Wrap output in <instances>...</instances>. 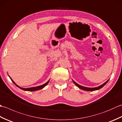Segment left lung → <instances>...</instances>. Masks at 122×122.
Masks as SVG:
<instances>
[{
  "label": "left lung",
  "mask_w": 122,
  "mask_h": 122,
  "mask_svg": "<svg viewBox=\"0 0 122 122\" xmlns=\"http://www.w3.org/2000/svg\"><path fill=\"white\" fill-rule=\"evenodd\" d=\"M108 80H107V82H105L104 84H102L101 85H100V86H98V87H84V86H81V85H80L78 84L77 83H76V82H74L73 80V82L74 83L76 84V86L79 88V89H82V90H84V91H95V90H99V89H101V88L104 86V85L108 82Z\"/></svg>",
  "instance_id": "1"
}]
</instances>
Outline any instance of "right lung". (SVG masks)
I'll return each instance as SVG.
<instances>
[{
	"mask_svg": "<svg viewBox=\"0 0 122 122\" xmlns=\"http://www.w3.org/2000/svg\"><path fill=\"white\" fill-rule=\"evenodd\" d=\"M9 77L10 78V79H11V81H12V82L14 83L15 85H16V86H17V87L20 88V89H21V90H22L27 91H37V90H40V89H43V88L44 87H45V86H46V85L48 84V83H49V81H50V80H49V81H48L47 82H46V83H45V84H43V85H40V86H36V87H30V88H27V89H25V88H22V87H20V86H18V85H17L14 82V81H13V80L11 79V77H10V76H9Z\"/></svg>",
	"mask_w": 122,
	"mask_h": 122,
	"instance_id": "add662e5",
	"label": "right lung"
}]
</instances>
